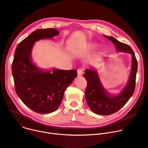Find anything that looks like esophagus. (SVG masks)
<instances>
[{
    "instance_id": "34e87169",
    "label": "esophagus",
    "mask_w": 148,
    "mask_h": 148,
    "mask_svg": "<svg viewBox=\"0 0 148 148\" xmlns=\"http://www.w3.org/2000/svg\"><path fill=\"white\" fill-rule=\"evenodd\" d=\"M83 74V70L81 69H79L77 70V75L78 76H81Z\"/></svg>"
}]
</instances>
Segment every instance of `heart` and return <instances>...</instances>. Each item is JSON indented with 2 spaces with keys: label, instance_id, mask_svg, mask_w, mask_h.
<instances>
[{
  "label": "heart",
  "instance_id": "obj_1",
  "mask_svg": "<svg viewBox=\"0 0 148 148\" xmlns=\"http://www.w3.org/2000/svg\"><path fill=\"white\" fill-rule=\"evenodd\" d=\"M87 46L89 48L92 49V48H94L96 47V44H95L94 43H90V44H88L87 45Z\"/></svg>",
  "mask_w": 148,
  "mask_h": 148
}]
</instances>
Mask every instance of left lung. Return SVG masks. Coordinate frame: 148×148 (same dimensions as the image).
Instances as JSON below:
<instances>
[{
	"mask_svg": "<svg viewBox=\"0 0 148 148\" xmlns=\"http://www.w3.org/2000/svg\"><path fill=\"white\" fill-rule=\"evenodd\" d=\"M103 35L114 44L117 52L128 53L132 56L131 71L128 81L121 91L116 95H111L104 88L96 69L90 67L85 70L84 77L87 82L85 97L90 109L99 115H110L122 108L133 95L135 88L138 62L135 53L128 45L120 42L114 37Z\"/></svg>",
	"mask_w": 148,
	"mask_h": 148,
	"instance_id": "obj_1",
	"label": "left lung"
}]
</instances>
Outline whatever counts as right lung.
I'll use <instances>...</instances> for the list:
<instances>
[{
	"instance_id": "right-lung-1",
	"label": "right lung",
	"mask_w": 148,
	"mask_h": 148,
	"mask_svg": "<svg viewBox=\"0 0 148 148\" xmlns=\"http://www.w3.org/2000/svg\"><path fill=\"white\" fill-rule=\"evenodd\" d=\"M53 28L35 30L17 46L12 65L16 92L32 110L48 114L58 109L66 87L77 76L76 70H49L38 67L32 59L36 42L58 35Z\"/></svg>"
}]
</instances>
